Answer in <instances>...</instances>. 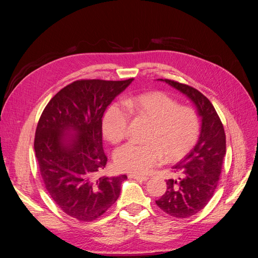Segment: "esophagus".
<instances>
[{
  "label": "esophagus",
  "mask_w": 258,
  "mask_h": 258,
  "mask_svg": "<svg viewBox=\"0 0 258 258\" xmlns=\"http://www.w3.org/2000/svg\"><path fill=\"white\" fill-rule=\"evenodd\" d=\"M128 177L131 179H135V180H137L139 182H146L148 180L147 177H142V175H137V174H130Z\"/></svg>",
  "instance_id": "1"
}]
</instances>
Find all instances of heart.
I'll list each match as a JSON object with an SVG mask.
<instances>
[{"mask_svg": "<svg viewBox=\"0 0 258 258\" xmlns=\"http://www.w3.org/2000/svg\"><path fill=\"white\" fill-rule=\"evenodd\" d=\"M126 110L119 103L107 108L102 119V131L112 143L123 140L128 133L131 114L144 117L152 122L147 134V145L128 143L116 151L114 161L119 170L144 174L163 160L177 161L197 143L200 119L189 106H180L168 95L151 92L135 95L123 100Z\"/></svg>", "mask_w": 258, "mask_h": 258, "instance_id": "b5f03b06", "label": "heart"}]
</instances>
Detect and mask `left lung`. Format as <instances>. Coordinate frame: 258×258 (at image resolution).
Instances as JSON below:
<instances>
[{
	"label": "left lung",
	"instance_id": "obj_1",
	"mask_svg": "<svg viewBox=\"0 0 258 258\" xmlns=\"http://www.w3.org/2000/svg\"><path fill=\"white\" fill-rule=\"evenodd\" d=\"M158 80L184 94L194 103L201 118L198 142L172 166L173 171L182 177L179 180H167L166 192L156 201V204L167 214L185 219L204 208L218 186L226 155L225 131L212 103L201 92L173 80Z\"/></svg>",
	"mask_w": 258,
	"mask_h": 258
}]
</instances>
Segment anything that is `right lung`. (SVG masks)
Here are the masks:
<instances>
[{
	"mask_svg": "<svg viewBox=\"0 0 258 258\" xmlns=\"http://www.w3.org/2000/svg\"><path fill=\"white\" fill-rule=\"evenodd\" d=\"M134 78L77 80L61 89L39 118L34 151L47 191L68 215L98 219L117 201L125 174L97 177L106 165L102 117Z\"/></svg>",
	"mask_w": 258,
	"mask_h": 258,
	"instance_id": "obj_1",
	"label": "right lung"
}]
</instances>
